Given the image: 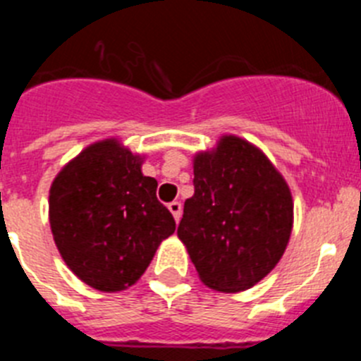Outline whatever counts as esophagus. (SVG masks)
Returning a JSON list of instances; mask_svg holds the SVG:
<instances>
[{
  "label": "esophagus",
  "instance_id": "esophagus-1",
  "mask_svg": "<svg viewBox=\"0 0 361 361\" xmlns=\"http://www.w3.org/2000/svg\"><path fill=\"white\" fill-rule=\"evenodd\" d=\"M168 208H170L173 219L178 222V219H180V213H183V206H180V202H178V200H173V202L168 204Z\"/></svg>",
  "mask_w": 361,
  "mask_h": 361
}]
</instances>
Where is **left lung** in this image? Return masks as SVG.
Segmentation results:
<instances>
[{
    "label": "left lung",
    "mask_w": 361,
    "mask_h": 361,
    "mask_svg": "<svg viewBox=\"0 0 361 361\" xmlns=\"http://www.w3.org/2000/svg\"><path fill=\"white\" fill-rule=\"evenodd\" d=\"M195 193L184 202L177 235L212 289L253 288L282 258L293 228L288 184L260 149L224 137L193 164Z\"/></svg>",
    "instance_id": "1"
}]
</instances>
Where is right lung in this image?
<instances>
[{"label": "right lung", "instance_id": "1", "mask_svg": "<svg viewBox=\"0 0 361 361\" xmlns=\"http://www.w3.org/2000/svg\"><path fill=\"white\" fill-rule=\"evenodd\" d=\"M50 228L66 266L99 291L133 286L175 219L157 199V180L116 141L81 152L50 188Z\"/></svg>", "mask_w": 361, "mask_h": 361}]
</instances>
